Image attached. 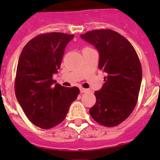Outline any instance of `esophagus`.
<instances>
[{"label": "esophagus", "instance_id": "esophagus-1", "mask_svg": "<svg viewBox=\"0 0 160 160\" xmlns=\"http://www.w3.org/2000/svg\"><path fill=\"white\" fill-rule=\"evenodd\" d=\"M88 91H89L88 89H85V88H80V92H81V93H87V92Z\"/></svg>", "mask_w": 160, "mask_h": 160}]
</instances>
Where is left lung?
Wrapping results in <instances>:
<instances>
[{"label": "left lung", "instance_id": "8db88e82", "mask_svg": "<svg viewBox=\"0 0 160 160\" xmlns=\"http://www.w3.org/2000/svg\"><path fill=\"white\" fill-rule=\"evenodd\" d=\"M81 38L98 50V67L107 73L101 90L94 93L90 116L101 125L117 126L129 117L138 101L142 77L138 55L128 40L113 30H93Z\"/></svg>", "mask_w": 160, "mask_h": 160}]
</instances>
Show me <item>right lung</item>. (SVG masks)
<instances>
[{"label": "right lung", "mask_w": 160, "mask_h": 160, "mask_svg": "<svg viewBox=\"0 0 160 160\" xmlns=\"http://www.w3.org/2000/svg\"><path fill=\"white\" fill-rule=\"evenodd\" d=\"M73 37L62 32L40 34L25 45L19 56L14 82L16 98L30 122L43 129L60 124L80 93L77 87L54 86L52 80L66 46Z\"/></svg>", "instance_id": "obj_1"}]
</instances>
